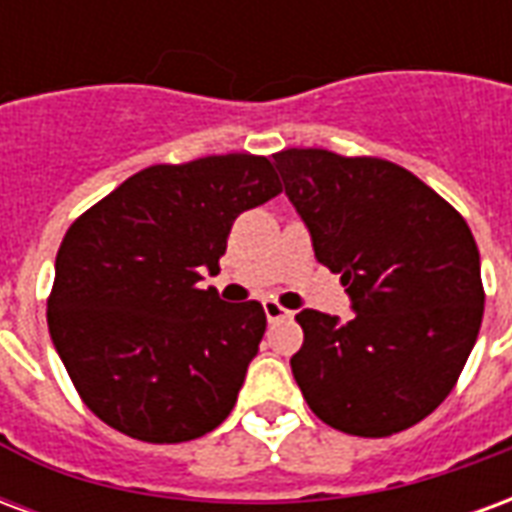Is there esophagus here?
<instances>
[{"label":"esophagus","instance_id":"obj_1","mask_svg":"<svg viewBox=\"0 0 512 512\" xmlns=\"http://www.w3.org/2000/svg\"><path fill=\"white\" fill-rule=\"evenodd\" d=\"M263 310H266L268 323H279V321H285V318H290V315H293V312L285 310V307H282V304H279V301H274V299L263 301Z\"/></svg>","mask_w":512,"mask_h":512}]
</instances>
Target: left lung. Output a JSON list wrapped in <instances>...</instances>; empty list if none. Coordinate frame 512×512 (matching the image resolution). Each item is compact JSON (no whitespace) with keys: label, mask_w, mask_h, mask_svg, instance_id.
Returning a JSON list of instances; mask_svg holds the SVG:
<instances>
[{"label":"left lung","mask_w":512,"mask_h":512,"mask_svg":"<svg viewBox=\"0 0 512 512\" xmlns=\"http://www.w3.org/2000/svg\"><path fill=\"white\" fill-rule=\"evenodd\" d=\"M318 263L340 274L354 318L301 310L290 367L326 425L384 439L439 408L483 323L480 252L469 224L417 175L321 147L274 153Z\"/></svg>","instance_id":"left-lung-1"}]
</instances>
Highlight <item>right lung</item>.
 I'll use <instances>...</instances> for the list:
<instances>
[{
    "label": "right lung",
    "mask_w": 512,
    "mask_h": 512,
    "mask_svg": "<svg viewBox=\"0 0 512 512\" xmlns=\"http://www.w3.org/2000/svg\"><path fill=\"white\" fill-rule=\"evenodd\" d=\"M282 191L266 156L156 164L68 227L49 296L51 343L95 417L178 444L219 428L266 332L257 301L202 290L238 213Z\"/></svg>",
    "instance_id": "right-lung-1"
}]
</instances>
